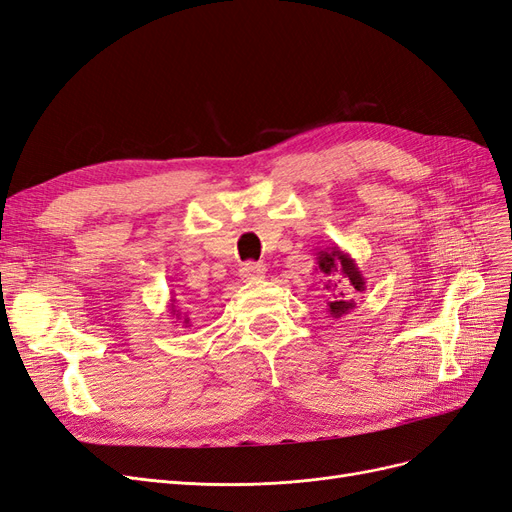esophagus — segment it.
<instances>
[{"mask_svg": "<svg viewBox=\"0 0 512 512\" xmlns=\"http://www.w3.org/2000/svg\"><path fill=\"white\" fill-rule=\"evenodd\" d=\"M239 275L243 282H256L260 277H265V265H260V262H245L239 269Z\"/></svg>", "mask_w": 512, "mask_h": 512, "instance_id": "obj_1", "label": "esophagus"}]
</instances>
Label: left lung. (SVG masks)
<instances>
[{"mask_svg": "<svg viewBox=\"0 0 512 512\" xmlns=\"http://www.w3.org/2000/svg\"><path fill=\"white\" fill-rule=\"evenodd\" d=\"M316 262V271H320L324 290L329 294L327 309L333 320H339L356 307L354 297L367 288L365 277L356 260L348 252L339 250L337 245L320 250L316 254Z\"/></svg>", "mask_w": 512, "mask_h": 512, "instance_id": "8db88e82", "label": "left lung"}]
</instances>
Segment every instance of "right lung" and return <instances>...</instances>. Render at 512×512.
Segmentation results:
<instances>
[{
  "instance_id": "add662e5",
  "label": "right lung",
  "mask_w": 512,
  "mask_h": 512,
  "mask_svg": "<svg viewBox=\"0 0 512 512\" xmlns=\"http://www.w3.org/2000/svg\"><path fill=\"white\" fill-rule=\"evenodd\" d=\"M168 312H170V316L175 318V322H181L183 327H190V318H188V314H181L179 309H177V305H175V299L170 297V305H168Z\"/></svg>"
}]
</instances>
